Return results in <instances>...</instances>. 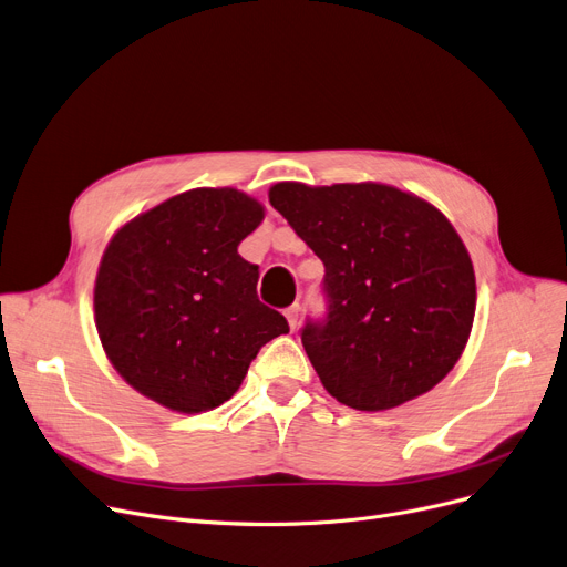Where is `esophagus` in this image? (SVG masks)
Here are the masks:
<instances>
[{
	"label": "esophagus",
	"mask_w": 567,
	"mask_h": 567,
	"mask_svg": "<svg viewBox=\"0 0 567 567\" xmlns=\"http://www.w3.org/2000/svg\"><path fill=\"white\" fill-rule=\"evenodd\" d=\"M286 318H288V326L295 330L298 328V318H300V305H290L286 309Z\"/></svg>",
	"instance_id": "34e87169"
}]
</instances>
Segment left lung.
I'll use <instances>...</instances> for the list:
<instances>
[{
	"instance_id": "left-lung-1",
	"label": "left lung",
	"mask_w": 567,
	"mask_h": 567,
	"mask_svg": "<svg viewBox=\"0 0 567 567\" xmlns=\"http://www.w3.org/2000/svg\"><path fill=\"white\" fill-rule=\"evenodd\" d=\"M269 203L326 265L328 313L300 332L326 390L388 411L439 385L475 316L473 262L443 214L373 182H279Z\"/></svg>"
}]
</instances>
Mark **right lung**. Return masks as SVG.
I'll return each mask as SVG.
<instances>
[{
    "mask_svg": "<svg viewBox=\"0 0 567 567\" xmlns=\"http://www.w3.org/2000/svg\"><path fill=\"white\" fill-rule=\"evenodd\" d=\"M265 217L237 188H194L122 226L94 286L107 360L141 394L177 413L221 406L258 350L288 332L258 300V265L237 254Z\"/></svg>",
    "mask_w": 567,
    "mask_h": 567,
    "instance_id": "right-lung-1",
    "label": "right lung"
}]
</instances>
